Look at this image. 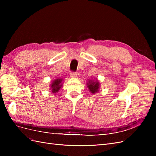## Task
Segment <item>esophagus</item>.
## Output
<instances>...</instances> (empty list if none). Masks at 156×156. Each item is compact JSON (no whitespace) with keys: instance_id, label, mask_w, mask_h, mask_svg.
Masks as SVG:
<instances>
[{"instance_id":"1","label":"esophagus","mask_w":156,"mask_h":156,"mask_svg":"<svg viewBox=\"0 0 156 156\" xmlns=\"http://www.w3.org/2000/svg\"><path fill=\"white\" fill-rule=\"evenodd\" d=\"M76 76H77V73H76V72H72L70 73V77L74 78V77H76Z\"/></svg>"}]
</instances>
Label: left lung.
<instances>
[{"instance_id":"1","label":"left lung","mask_w":156,"mask_h":156,"mask_svg":"<svg viewBox=\"0 0 156 156\" xmlns=\"http://www.w3.org/2000/svg\"><path fill=\"white\" fill-rule=\"evenodd\" d=\"M87 87L90 90V92L92 94H95L96 92H98L99 90V86H100V83L97 81L95 82H92L91 81H89L87 84Z\"/></svg>"}]
</instances>
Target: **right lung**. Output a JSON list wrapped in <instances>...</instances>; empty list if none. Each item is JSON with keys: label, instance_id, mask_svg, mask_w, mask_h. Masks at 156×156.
<instances>
[{"label": "right lung", "instance_id": "add662e5", "mask_svg": "<svg viewBox=\"0 0 156 156\" xmlns=\"http://www.w3.org/2000/svg\"><path fill=\"white\" fill-rule=\"evenodd\" d=\"M61 83H62V79H55V81L52 83L51 84V90L53 93H56V92H58L59 90L62 87V85H61Z\"/></svg>", "mask_w": 156, "mask_h": 156}]
</instances>
